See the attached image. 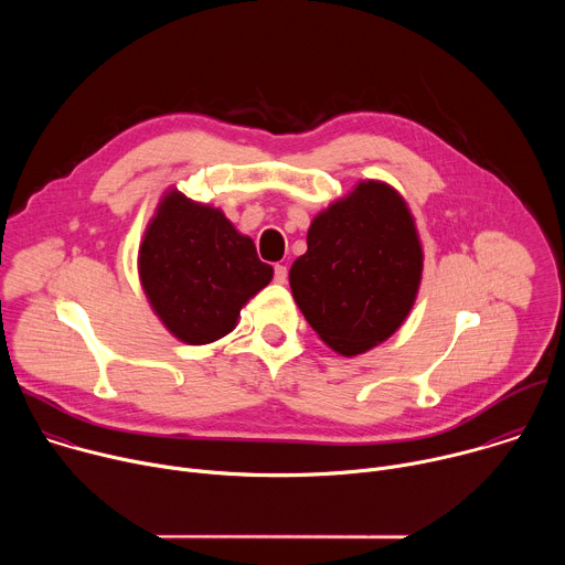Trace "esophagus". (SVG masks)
I'll use <instances>...</instances> for the list:
<instances>
[{
	"label": "esophagus",
	"mask_w": 565,
	"mask_h": 565,
	"mask_svg": "<svg viewBox=\"0 0 565 565\" xmlns=\"http://www.w3.org/2000/svg\"><path fill=\"white\" fill-rule=\"evenodd\" d=\"M275 281L281 284V286L288 281V268H286L284 264H277V266H275Z\"/></svg>",
	"instance_id": "1"
}]
</instances>
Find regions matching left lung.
I'll list each match as a JSON object with an SVG mask.
<instances>
[{"instance_id": "left-lung-1", "label": "left lung", "mask_w": 565, "mask_h": 565, "mask_svg": "<svg viewBox=\"0 0 565 565\" xmlns=\"http://www.w3.org/2000/svg\"><path fill=\"white\" fill-rule=\"evenodd\" d=\"M290 290L331 351L355 358L386 342L409 317L423 281L416 218L393 185L375 179L310 221Z\"/></svg>"}]
</instances>
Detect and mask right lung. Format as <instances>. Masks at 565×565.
<instances>
[{"instance_id": "right-lung-1", "label": "right lung", "mask_w": 565, "mask_h": 565, "mask_svg": "<svg viewBox=\"0 0 565 565\" xmlns=\"http://www.w3.org/2000/svg\"><path fill=\"white\" fill-rule=\"evenodd\" d=\"M221 207L170 188L160 196L138 246V279L153 315L177 340L212 344L238 324L244 308L273 281Z\"/></svg>"}]
</instances>
